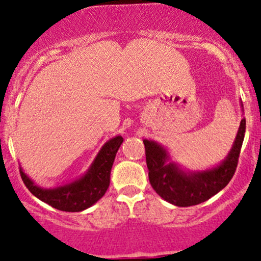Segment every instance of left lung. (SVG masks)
Instances as JSON below:
<instances>
[{"instance_id": "left-lung-1", "label": "left lung", "mask_w": 261, "mask_h": 261, "mask_svg": "<svg viewBox=\"0 0 261 261\" xmlns=\"http://www.w3.org/2000/svg\"><path fill=\"white\" fill-rule=\"evenodd\" d=\"M243 111V105L241 102ZM246 133V119L240 123L239 131L226 158L217 166L202 171L184 170L171 161L169 151L158 142L144 140L149 182L165 201L178 207L199 204L224 189L231 180L237 167L239 155Z\"/></svg>"}]
</instances>
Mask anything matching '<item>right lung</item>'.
I'll return each instance as SVG.
<instances>
[{
  "mask_svg": "<svg viewBox=\"0 0 261 261\" xmlns=\"http://www.w3.org/2000/svg\"><path fill=\"white\" fill-rule=\"evenodd\" d=\"M123 141L121 136H115L107 141L98 150L87 172L71 183L54 188H42L35 184L20 166L21 179L26 188L43 202L59 211L81 212L96 203L107 191L115 154Z\"/></svg>",
  "mask_w": 261,
  "mask_h": 261,
  "instance_id": "1",
  "label": "right lung"
}]
</instances>
